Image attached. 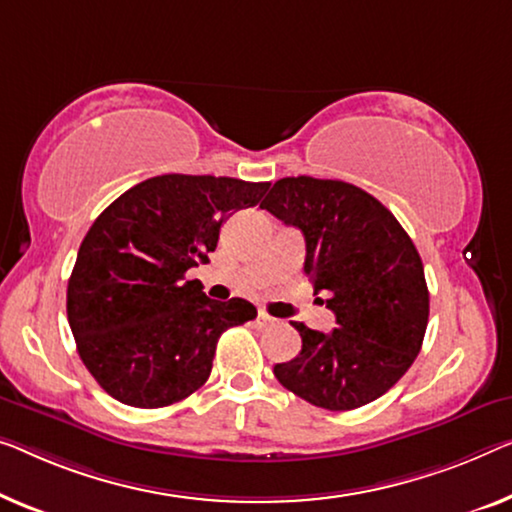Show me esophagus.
<instances>
[{"label":"esophagus","mask_w":512,"mask_h":512,"mask_svg":"<svg viewBox=\"0 0 512 512\" xmlns=\"http://www.w3.org/2000/svg\"><path fill=\"white\" fill-rule=\"evenodd\" d=\"M255 324L259 326V329H264V326L273 324V317H271V315H266V312L259 310V312H257V319H255Z\"/></svg>","instance_id":"34e87169"}]
</instances>
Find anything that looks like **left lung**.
I'll return each instance as SVG.
<instances>
[{
	"label": "left lung",
	"instance_id": "8db88e82",
	"mask_svg": "<svg viewBox=\"0 0 512 512\" xmlns=\"http://www.w3.org/2000/svg\"><path fill=\"white\" fill-rule=\"evenodd\" d=\"M259 207L305 239V276L331 294V333L294 322L303 345L273 375L329 411H349L398 384L421 352L430 294L421 255L384 204L338 179L285 177Z\"/></svg>",
	"mask_w": 512,
	"mask_h": 512
}]
</instances>
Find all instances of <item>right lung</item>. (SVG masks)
Returning <instances> with one entry per match:
<instances>
[{"instance_id": "add662e5", "label": "right lung", "mask_w": 512, "mask_h": 512, "mask_svg": "<svg viewBox=\"0 0 512 512\" xmlns=\"http://www.w3.org/2000/svg\"><path fill=\"white\" fill-rule=\"evenodd\" d=\"M269 183L163 174L117 197L89 227L68 278L78 354L114 400L174 404L211 375L218 338L257 317L246 299H207L200 280L232 211L255 207Z\"/></svg>"}]
</instances>
